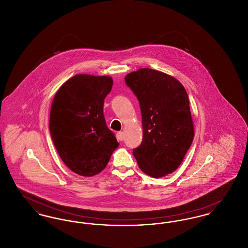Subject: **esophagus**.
<instances>
[{"label": "esophagus", "instance_id": "34e87169", "mask_svg": "<svg viewBox=\"0 0 248 248\" xmlns=\"http://www.w3.org/2000/svg\"><path fill=\"white\" fill-rule=\"evenodd\" d=\"M116 138H117V140H120V141L124 140V132H118V133L116 134Z\"/></svg>", "mask_w": 248, "mask_h": 248}]
</instances>
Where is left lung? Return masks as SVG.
<instances>
[{
    "label": "left lung",
    "mask_w": 248,
    "mask_h": 248,
    "mask_svg": "<svg viewBox=\"0 0 248 248\" xmlns=\"http://www.w3.org/2000/svg\"><path fill=\"white\" fill-rule=\"evenodd\" d=\"M124 81L141 110L143 140L133 151L139 167L153 177L173 173L194 137L184 86L176 78L148 68L128 73Z\"/></svg>",
    "instance_id": "1"
}]
</instances>
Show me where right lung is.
<instances>
[{
  "label": "right lung",
  "instance_id": "obj_1",
  "mask_svg": "<svg viewBox=\"0 0 248 248\" xmlns=\"http://www.w3.org/2000/svg\"><path fill=\"white\" fill-rule=\"evenodd\" d=\"M112 83L109 76L77 74L60 86L53 99L51 138L64 164L80 176L100 173L119 146L103 113Z\"/></svg>",
  "mask_w": 248,
  "mask_h": 248
}]
</instances>
